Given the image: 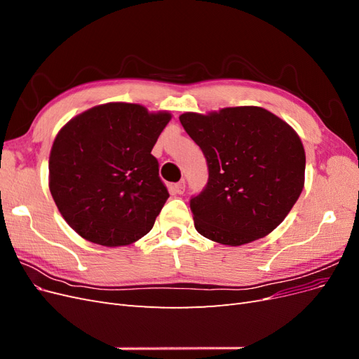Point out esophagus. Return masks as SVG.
<instances>
[{"instance_id": "esophagus-1", "label": "esophagus", "mask_w": 359, "mask_h": 359, "mask_svg": "<svg viewBox=\"0 0 359 359\" xmlns=\"http://www.w3.org/2000/svg\"><path fill=\"white\" fill-rule=\"evenodd\" d=\"M184 190H186V181H184V180H181L180 182L173 184V186H172V191L175 194H182Z\"/></svg>"}]
</instances>
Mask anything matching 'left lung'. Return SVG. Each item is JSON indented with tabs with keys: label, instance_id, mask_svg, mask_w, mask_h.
I'll return each instance as SVG.
<instances>
[{
	"label": "left lung",
	"instance_id": "obj_1",
	"mask_svg": "<svg viewBox=\"0 0 359 359\" xmlns=\"http://www.w3.org/2000/svg\"><path fill=\"white\" fill-rule=\"evenodd\" d=\"M180 121L208 165V182L190 199L196 231L224 245L273 232L304 187L306 153L295 130L257 106L186 112Z\"/></svg>",
	"mask_w": 359,
	"mask_h": 359
}]
</instances>
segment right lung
Wrapping results in <instances>:
<instances>
[{
	"mask_svg": "<svg viewBox=\"0 0 359 359\" xmlns=\"http://www.w3.org/2000/svg\"><path fill=\"white\" fill-rule=\"evenodd\" d=\"M169 121V112L106 103L60 130L49 156V189L76 233L119 247L153 229L169 193L151 149Z\"/></svg>",
	"mask_w": 359,
	"mask_h": 359,
	"instance_id": "right-lung-1",
	"label": "right lung"
}]
</instances>
